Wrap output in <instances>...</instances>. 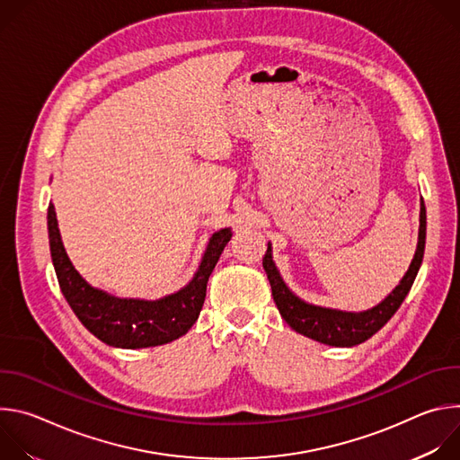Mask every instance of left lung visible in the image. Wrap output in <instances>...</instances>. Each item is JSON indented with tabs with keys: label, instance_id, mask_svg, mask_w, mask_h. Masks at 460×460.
<instances>
[{
	"label": "left lung",
	"instance_id": "1",
	"mask_svg": "<svg viewBox=\"0 0 460 460\" xmlns=\"http://www.w3.org/2000/svg\"><path fill=\"white\" fill-rule=\"evenodd\" d=\"M426 247V208L420 199V215H419V240L411 264L406 275L401 279L399 286L393 289L382 302L366 309V311H344L335 307H323L309 304L296 296L288 284L284 282L275 260L273 245L268 242V251L264 254V271L271 284L275 304L282 318L293 327V330L307 339H313L320 344L333 348H353L357 344L371 339L378 330L387 323V320L397 313L404 298L408 296L417 273L420 270Z\"/></svg>",
	"mask_w": 460,
	"mask_h": 460
}]
</instances>
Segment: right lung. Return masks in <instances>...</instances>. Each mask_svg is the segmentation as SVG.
Wrapping results in <instances>:
<instances>
[{
	"label": "right lung",
	"mask_w": 460,
	"mask_h": 460,
	"mask_svg": "<svg viewBox=\"0 0 460 460\" xmlns=\"http://www.w3.org/2000/svg\"><path fill=\"white\" fill-rule=\"evenodd\" d=\"M52 266L59 289L87 330L112 348H155L183 337L199 318L208 280L233 236L231 227L211 234L194 277L181 289L156 300L121 298L91 286L73 266L63 247L54 206L47 211Z\"/></svg>",
	"instance_id": "right-lung-1"
}]
</instances>
